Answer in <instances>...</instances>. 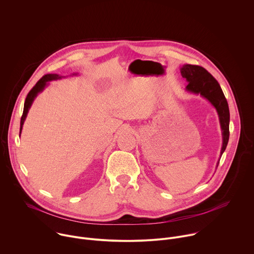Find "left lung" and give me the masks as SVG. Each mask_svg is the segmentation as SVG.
Masks as SVG:
<instances>
[{
  "mask_svg": "<svg viewBox=\"0 0 254 254\" xmlns=\"http://www.w3.org/2000/svg\"><path fill=\"white\" fill-rule=\"evenodd\" d=\"M181 73L189 82L187 90L200 94L206 98L216 109L222 130V148L220 154L224 152L229 139V109L226 98L217 80L203 67L199 65L185 64L181 68Z\"/></svg>",
  "mask_w": 254,
  "mask_h": 254,
  "instance_id": "1",
  "label": "left lung"
}]
</instances>
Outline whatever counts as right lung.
<instances>
[{"instance_id": "right-lung-1", "label": "right lung", "mask_w": 254, "mask_h": 254, "mask_svg": "<svg viewBox=\"0 0 254 254\" xmlns=\"http://www.w3.org/2000/svg\"><path fill=\"white\" fill-rule=\"evenodd\" d=\"M58 78H61L60 75L58 74H46L44 75L37 83L36 85L30 90V92L28 93L27 95V98L25 100V105H24V112H23V115H22V118H21V128H20V133L22 131V127H23V124H24V121L27 117V114H28V111L35 99V97L38 95L39 92H41L45 86L47 85V82L50 81V80H54V79H58Z\"/></svg>"}]
</instances>
